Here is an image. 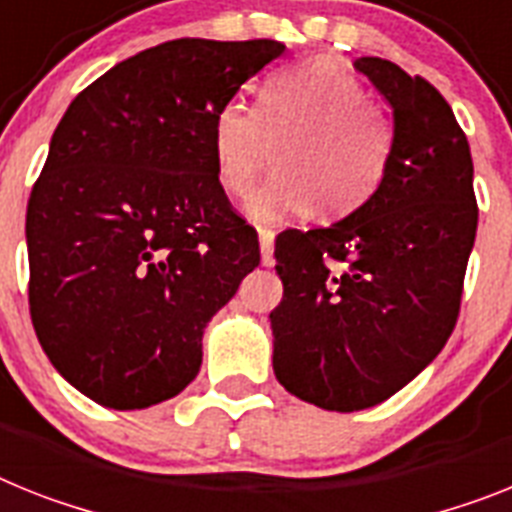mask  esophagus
I'll use <instances>...</instances> for the list:
<instances>
[{"label":"esophagus","instance_id":"34e87169","mask_svg":"<svg viewBox=\"0 0 512 512\" xmlns=\"http://www.w3.org/2000/svg\"><path fill=\"white\" fill-rule=\"evenodd\" d=\"M273 244H276V234L270 229H260V255H263V265H273Z\"/></svg>","mask_w":512,"mask_h":512}]
</instances>
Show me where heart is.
Listing matches in <instances>:
<instances>
[{
	"mask_svg": "<svg viewBox=\"0 0 512 512\" xmlns=\"http://www.w3.org/2000/svg\"><path fill=\"white\" fill-rule=\"evenodd\" d=\"M278 145V174L249 200L257 223L349 216L380 190L395 150V122L356 75L315 57L270 72L255 109L223 103L213 114L210 150L223 195L244 200Z\"/></svg>",
	"mask_w": 512,
	"mask_h": 512,
	"instance_id": "obj_1",
	"label": "heart"
}]
</instances>
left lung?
<instances>
[{"label":"left lung","mask_w":512,"mask_h":512,"mask_svg":"<svg viewBox=\"0 0 512 512\" xmlns=\"http://www.w3.org/2000/svg\"><path fill=\"white\" fill-rule=\"evenodd\" d=\"M354 67L393 106V161L349 218L278 234L270 312L278 382L343 414L388 401L448 343L479 223L471 148L440 90L388 59Z\"/></svg>","instance_id":"1"}]
</instances>
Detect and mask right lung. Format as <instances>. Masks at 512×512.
Masks as SVG:
<instances>
[{
    "label": "right lung",
    "mask_w": 512,
    "mask_h": 512,
    "mask_svg": "<svg viewBox=\"0 0 512 512\" xmlns=\"http://www.w3.org/2000/svg\"><path fill=\"white\" fill-rule=\"evenodd\" d=\"M270 38H176L80 90L25 216L30 320L90 401L148 409L203 364V330L260 265V242L213 174L210 127Z\"/></svg>",
    "instance_id": "1"
}]
</instances>
